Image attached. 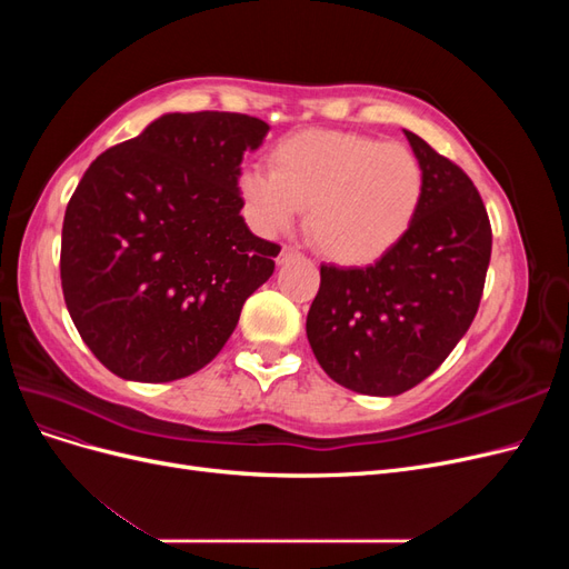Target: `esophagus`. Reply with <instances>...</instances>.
<instances>
[{
    "label": "esophagus",
    "mask_w": 569,
    "mask_h": 569,
    "mask_svg": "<svg viewBox=\"0 0 569 569\" xmlns=\"http://www.w3.org/2000/svg\"><path fill=\"white\" fill-rule=\"evenodd\" d=\"M295 256H299V249H295V247H282V251H280V256H278V263L282 266V263H287V261H291V258Z\"/></svg>",
    "instance_id": "34e87169"
}]
</instances>
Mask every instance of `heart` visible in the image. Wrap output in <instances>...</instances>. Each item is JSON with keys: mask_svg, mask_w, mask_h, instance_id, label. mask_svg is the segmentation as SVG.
Returning <instances> with one entry per match:
<instances>
[{"mask_svg": "<svg viewBox=\"0 0 569 569\" xmlns=\"http://www.w3.org/2000/svg\"><path fill=\"white\" fill-rule=\"evenodd\" d=\"M270 168L249 166L237 178L251 226L280 234L311 209L318 249L349 266L372 263L399 244L425 197L416 153L370 134L297 132L272 149Z\"/></svg>", "mask_w": 569, "mask_h": 569, "instance_id": "1", "label": "heart"}]
</instances>
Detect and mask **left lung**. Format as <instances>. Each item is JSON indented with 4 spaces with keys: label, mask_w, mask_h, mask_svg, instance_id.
Returning a JSON list of instances; mask_svg holds the SVG:
<instances>
[{
    "label": "left lung",
    "mask_w": 569,
    "mask_h": 569,
    "mask_svg": "<svg viewBox=\"0 0 569 569\" xmlns=\"http://www.w3.org/2000/svg\"><path fill=\"white\" fill-rule=\"evenodd\" d=\"M425 170L406 237L368 268L320 266L306 335L341 387L396 396L420 385L472 325L491 258L489 216L453 161L403 130Z\"/></svg>",
    "instance_id": "left-lung-1"
}]
</instances>
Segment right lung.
Segmentation results:
<instances>
[{"label": "right lung", "mask_w": 569, "mask_h": 569, "mask_svg": "<svg viewBox=\"0 0 569 569\" xmlns=\"http://www.w3.org/2000/svg\"><path fill=\"white\" fill-rule=\"evenodd\" d=\"M270 126L228 111L166 113L92 161L68 201L61 287L113 375L173 382L234 332L280 247L256 237L237 178Z\"/></svg>", "instance_id": "add662e5"}]
</instances>
